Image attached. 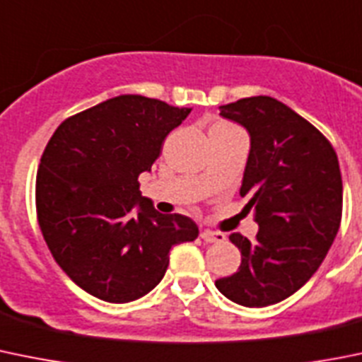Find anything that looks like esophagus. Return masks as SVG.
Segmentation results:
<instances>
[{
	"label": "esophagus",
	"instance_id": "1",
	"mask_svg": "<svg viewBox=\"0 0 362 362\" xmlns=\"http://www.w3.org/2000/svg\"><path fill=\"white\" fill-rule=\"evenodd\" d=\"M200 238L207 243H223L227 239V235L221 234V232H212L207 228V230H202Z\"/></svg>",
	"mask_w": 362,
	"mask_h": 362
}]
</instances>
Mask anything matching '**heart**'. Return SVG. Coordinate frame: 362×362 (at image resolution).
I'll return each mask as SVG.
<instances>
[{"label":"heart","instance_id":"b5f03b06","mask_svg":"<svg viewBox=\"0 0 362 362\" xmlns=\"http://www.w3.org/2000/svg\"><path fill=\"white\" fill-rule=\"evenodd\" d=\"M214 128H232L230 124H225V123H221V124H216Z\"/></svg>","mask_w":362,"mask_h":362}]
</instances>
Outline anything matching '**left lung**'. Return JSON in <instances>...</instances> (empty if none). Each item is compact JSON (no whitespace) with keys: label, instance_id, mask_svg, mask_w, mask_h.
<instances>
[{"label":"left lung","instance_id":"1","mask_svg":"<svg viewBox=\"0 0 362 362\" xmlns=\"http://www.w3.org/2000/svg\"><path fill=\"white\" fill-rule=\"evenodd\" d=\"M219 116L250 135L239 194L259 232L255 241L228 238L241 266L216 288L239 305H272L298 291L332 246L343 207L339 162L322 132L275 98H243L221 105Z\"/></svg>","mask_w":362,"mask_h":362}]
</instances>
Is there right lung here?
Listing matches in <instances>:
<instances>
[{
	"mask_svg": "<svg viewBox=\"0 0 362 362\" xmlns=\"http://www.w3.org/2000/svg\"><path fill=\"white\" fill-rule=\"evenodd\" d=\"M189 112L121 94L64 121L44 150L35 184L44 241L66 275L103 302L148 295L170 250L198 238L197 223L155 211L137 182Z\"/></svg>",
	"mask_w": 362,
	"mask_h": 362,
	"instance_id": "obj_1",
	"label": "right lung"
}]
</instances>
